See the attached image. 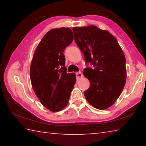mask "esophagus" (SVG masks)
Returning <instances> with one entry per match:
<instances>
[{
	"label": "esophagus",
	"instance_id": "esophagus-1",
	"mask_svg": "<svg viewBox=\"0 0 146 146\" xmlns=\"http://www.w3.org/2000/svg\"><path fill=\"white\" fill-rule=\"evenodd\" d=\"M76 79H77V80H80L81 78L83 77V74L81 72L76 73Z\"/></svg>",
	"mask_w": 146,
	"mask_h": 146
}]
</instances>
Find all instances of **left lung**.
<instances>
[{
  "label": "left lung",
  "mask_w": 146,
  "mask_h": 146,
  "mask_svg": "<svg viewBox=\"0 0 146 146\" xmlns=\"http://www.w3.org/2000/svg\"><path fill=\"white\" fill-rule=\"evenodd\" d=\"M73 31L86 62L95 68L84 70V75L90 82L85 97L94 108L106 110L114 104L124 88L127 76L124 54L108 31L88 26L74 27Z\"/></svg>",
  "instance_id": "1"
}]
</instances>
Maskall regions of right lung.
<instances>
[{"instance_id":"1","label":"right lung","mask_w":146,"mask_h":146,"mask_svg":"<svg viewBox=\"0 0 146 146\" xmlns=\"http://www.w3.org/2000/svg\"><path fill=\"white\" fill-rule=\"evenodd\" d=\"M68 28H53L45 34L36 47L30 66L34 92L44 107L58 112L68 104L76 82L75 73H67L64 51L72 42Z\"/></svg>"}]
</instances>
